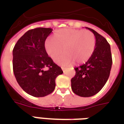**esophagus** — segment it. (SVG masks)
Here are the masks:
<instances>
[{"instance_id": "esophagus-1", "label": "esophagus", "mask_w": 124, "mask_h": 124, "mask_svg": "<svg viewBox=\"0 0 124 124\" xmlns=\"http://www.w3.org/2000/svg\"><path fill=\"white\" fill-rule=\"evenodd\" d=\"M61 69H62V70H63V72H65V69H66V68L65 67H61Z\"/></svg>"}]
</instances>
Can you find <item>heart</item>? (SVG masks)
<instances>
[{"label":"heart","mask_w":124,"mask_h":124,"mask_svg":"<svg viewBox=\"0 0 124 124\" xmlns=\"http://www.w3.org/2000/svg\"><path fill=\"white\" fill-rule=\"evenodd\" d=\"M96 46L94 34L90 30L62 29L55 33L53 38H49L45 42V49L51 58L60 65H71L76 62L81 64L88 61Z\"/></svg>","instance_id":"obj_1"}]
</instances>
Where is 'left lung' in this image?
<instances>
[{"label": "left lung", "mask_w": 124, "mask_h": 124, "mask_svg": "<svg viewBox=\"0 0 124 124\" xmlns=\"http://www.w3.org/2000/svg\"><path fill=\"white\" fill-rule=\"evenodd\" d=\"M96 38L93 55L86 63L75 67V75L71 78L73 93L81 97H90L103 88L108 81L112 65L110 46L103 36L89 28Z\"/></svg>", "instance_id": "left-lung-1"}]
</instances>
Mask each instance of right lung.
Wrapping results in <instances>:
<instances>
[{"mask_svg":"<svg viewBox=\"0 0 124 124\" xmlns=\"http://www.w3.org/2000/svg\"><path fill=\"white\" fill-rule=\"evenodd\" d=\"M53 30H30L19 39L13 49V71L19 85L28 94L43 97L55 88V78L63 73L49 57L45 41ZM47 66L49 69L44 71Z\"/></svg>","mask_w":124,"mask_h":124,"instance_id":"add662e5","label":"right lung"}]
</instances>
